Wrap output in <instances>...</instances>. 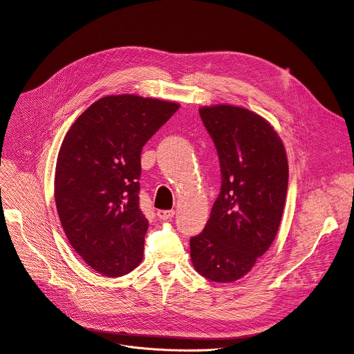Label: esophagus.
I'll list each match as a JSON object with an SVG mask.
<instances>
[{
  "mask_svg": "<svg viewBox=\"0 0 354 354\" xmlns=\"http://www.w3.org/2000/svg\"><path fill=\"white\" fill-rule=\"evenodd\" d=\"M174 214H176V212L173 209H170V210H158V216L163 221L171 219L174 216Z\"/></svg>",
  "mask_w": 354,
  "mask_h": 354,
  "instance_id": "obj_1",
  "label": "esophagus"
}]
</instances>
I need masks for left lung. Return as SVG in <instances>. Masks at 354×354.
Instances as JSON below:
<instances>
[{
  "mask_svg": "<svg viewBox=\"0 0 354 354\" xmlns=\"http://www.w3.org/2000/svg\"><path fill=\"white\" fill-rule=\"evenodd\" d=\"M219 153L222 188L201 234L189 240L191 261L209 280L245 276L273 243L288 192V155L262 115L233 104L199 107Z\"/></svg>",
  "mask_w": 354,
  "mask_h": 354,
  "instance_id": "left-lung-1",
  "label": "left lung"
}]
</instances>
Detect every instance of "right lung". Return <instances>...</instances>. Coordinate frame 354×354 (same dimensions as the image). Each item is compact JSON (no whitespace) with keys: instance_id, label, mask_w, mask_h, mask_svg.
Masks as SVG:
<instances>
[{"instance_id":"right-lung-1","label":"right lung","mask_w":354,"mask_h":354,"mask_svg":"<svg viewBox=\"0 0 354 354\" xmlns=\"http://www.w3.org/2000/svg\"><path fill=\"white\" fill-rule=\"evenodd\" d=\"M178 109L138 95L104 96L62 140L54 178L58 218L69 244L103 276L127 274L144 258L149 222L139 209L140 152Z\"/></svg>"}]
</instances>
